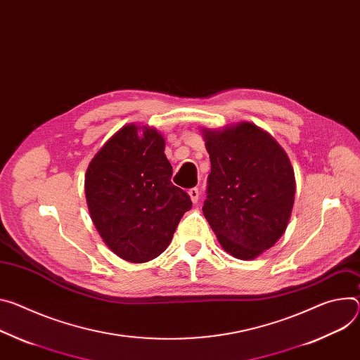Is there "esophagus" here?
Listing matches in <instances>:
<instances>
[{"label": "esophagus", "mask_w": 360, "mask_h": 360, "mask_svg": "<svg viewBox=\"0 0 360 360\" xmlns=\"http://www.w3.org/2000/svg\"><path fill=\"white\" fill-rule=\"evenodd\" d=\"M188 193H189V197H191V200H192L193 204L198 202V200H200V189H198V188H191V189L188 191Z\"/></svg>", "instance_id": "esophagus-1"}]
</instances>
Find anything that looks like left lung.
<instances>
[{"label": "left lung", "mask_w": 360, "mask_h": 360, "mask_svg": "<svg viewBox=\"0 0 360 360\" xmlns=\"http://www.w3.org/2000/svg\"><path fill=\"white\" fill-rule=\"evenodd\" d=\"M204 139L211 160L204 215L226 252L255 258L287 228L296 193L291 163L252 123L204 130Z\"/></svg>", "instance_id": "left-lung-1"}]
</instances>
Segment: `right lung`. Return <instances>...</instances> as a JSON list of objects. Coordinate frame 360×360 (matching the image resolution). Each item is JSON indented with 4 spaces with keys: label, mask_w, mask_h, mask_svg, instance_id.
Instances as JSON below:
<instances>
[{
    "label": "right lung",
    "mask_w": 360,
    "mask_h": 360,
    "mask_svg": "<svg viewBox=\"0 0 360 360\" xmlns=\"http://www.w3.org/2000/svg\"><path fill=\"white\" fill-rule=\"evenodd\" d=\"M163 150L165 141L155 129L127 124L96 153L86 172L96 230L130 263H145L165 251L192 208L189 195L171 182L172 167Z\"/></svg>",
    "instance_id": "1"
}]
</instances>
